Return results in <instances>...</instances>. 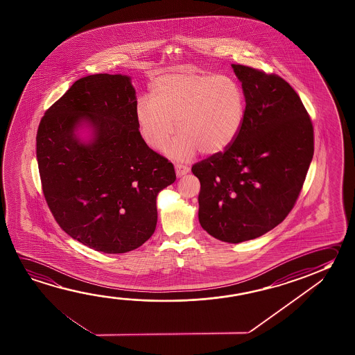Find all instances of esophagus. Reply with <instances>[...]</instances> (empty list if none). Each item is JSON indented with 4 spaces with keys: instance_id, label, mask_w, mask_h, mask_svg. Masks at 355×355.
Instances as JSON below:
<instances>
[{
    "instance_id": "1",
    "label": "esophagus",
    "mask_w": 355,
    "mask_h": 355,
    "mask_svg": "<svg viewBox=\"0 0 355 355\" xmlns=\"http://www.w3.org/2000/svg\"><path fill=\"white\" fill-rule=\"evenodd\" d=\"M189 171H191V168H189L188 166H184V164H175V175H177V177H182V175H187V173H189Z\"/></svg>"
}]
</instances>
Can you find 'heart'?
I'll return each mask as SVG.
<instances>
[{
	"mask_svg": "<svg viewBox=\"0 0 355 355\" xmlns=\"http://www.w3.org/2000/svg\"><path fill=\"white\" fill-rule=\"evenodd\" d=\"M150 99L135 105L141 139L158 150L175 128L180 131L163 152L175 159H189L199 150L218 155L236 140L245 121L244 90L234 78L175 70L157 76Z\"/></svg>",
	"mask_w": 355,
	"mask_h": 355,
	"instance_id": "1",
	"label": "heart"
}]
</instances>
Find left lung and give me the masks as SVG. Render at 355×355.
<instances>
[{
	"label": "left lung",
	"instance_id": "left-lung-1",
	"mask_svg": "<svg viewBox=\"0 0 355 355\" xmlns=\"http://www.w3.org/2000/svg\"><path fill=\"white\" fill-rule=\"evenodd\" d=\"M246 100L243 128L224 153L196 163L199 223L239 244L277 227L296 203L313 158V126L288 83L232 64Z\"/></svg>",
	"mask_w": 355,
	"mask_h": 355
}]
</instances>
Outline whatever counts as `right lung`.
<instances>
[{"label": "right lung", "mask_w": 355, "mask_h": 355, "mask_svg": "<svg viewBox=\"0 0 355 355\" xmlns=\"http://www.w3.org/2000/svg\"><path fill=\"white\" fill-rule=\"evenodd\" d=\"M136 103L130 76H84L48 109L37 132L49 209L65 233L105 254L151 238L158 193L175 180L173 164L141 139Z\"/></svg>", "instance_id": "right-lung-1"}]
</instances>
